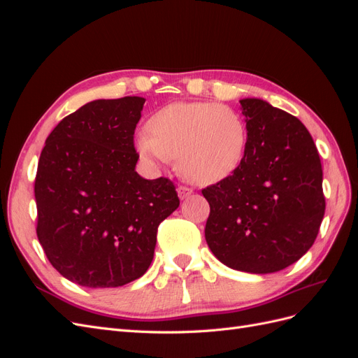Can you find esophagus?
<instances>
[{"label":"esophagus","instance_id":"34e87169","mask_svg":"<svg viewBox=\"0 0 358 358\" xmlns=\"http://www.w3.org/2000/svg\"><path fill=\"white\" fill-rule=\"evenodd\" d=\"M192 194V189L188 188V187H179L178 188V196L180 200H185L187 197H189Z\"/></svg>","mask_w":358,"mask_h":358}]
</instances>
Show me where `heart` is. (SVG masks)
Instances as JSON below:
<instances>
[{"instance_id":"1","label":"heart","mask_w":358,"mask_h":358,"mask_svg":"<svg viewBox=\"0 0 358 358\" xmlns=\"http://www.w3.org/2000/svg\"><path fill=\"white\" fill-rule=\"evenodd\" d=\"M148 129L136 138L142 158L161 164L176 157L179 171L196 183H215L233 175L248 143L243 117L209 101L170 103L149 117Z\"/></svg>"}]
</instances>
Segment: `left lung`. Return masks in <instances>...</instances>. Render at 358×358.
Wrapping results in <instances>:
<instances>
[{"label": "left lung", "mask_w": 358, "mask_h": 358, "mask_svg": "<svg viewBox=\"0 0 358 358\" xmlns=\"http://www.w3.org/2000/svg\"><path fill=\"white\" fill-rule=\"evenodd\" d=\"M245 157L229 178L201 192L210 215L204 237L227 267L264 275L305 255L326 210L321 161L296 116L259 99L239 101Z\"/></svg>", "instance_id": "1"}]
</instances>
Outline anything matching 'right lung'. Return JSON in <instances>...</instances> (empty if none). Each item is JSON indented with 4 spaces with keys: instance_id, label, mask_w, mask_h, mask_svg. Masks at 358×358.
<instances>
[{
    "instance_id": "add662e5",
    "label": "right lung",
    "mask_w": 358,
    "mask_h": 358,
    "mask_svg": "<svg viewBox=\"0 0 358 358\" xmlns=\"http://www.w3.org/2000/svg\"><path fill=\"white\" fill-rule=\"evenodd\" d=\"M142 96L94 100L53 128L34 185L50 264L88 288L122 287L152 263L158 225L179 208L173 182L136 171Z\"/></svg>"
}]
</instances>
